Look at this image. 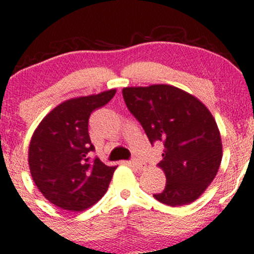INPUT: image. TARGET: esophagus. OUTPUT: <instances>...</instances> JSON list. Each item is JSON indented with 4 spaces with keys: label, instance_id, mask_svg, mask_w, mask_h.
Masks as SVG:
<instances>
[{
    "label": "esophagus",
    "instance_id": "obj_1",
    "mask_svg": "<svg viewBox=\"0 0 254 254\" xmlns=\"http://www.w3.org/2000/svg\"><path fill=\"white\" fill-rule=\"evenodd\" d=\"M127 165L131 166V167L138 168V170H142V168H143V165H142L139 161H137V160H131V161H127Z\"/></svg>",
    "mask_w": 254,
    "mask_h": 254
}]
</instances>
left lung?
Masks as SVG:
<instances>
[{
  "instance_id": "left-lung-1",
  "label": "left lung",
  "mask_w": 254,
  "mask_h": 254,
  "mask_svg": "<svg viewBox=\"0 0 254 254\" xmlns=\"http://www.w3.org/2000/svg\"><path fill=\"white\" fill-rule=\"evenodd\" d=\"M123 97L150 143H164L157 166L166 176V188L154 197L171 206L194 202L216 177L222 160L221 133L210 111L170 84L125 87Z\"/></svg>"
}]
</instances>
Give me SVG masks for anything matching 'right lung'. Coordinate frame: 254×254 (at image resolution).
I'll use <instances>...</instances> for the list:
<instances>
[{
	"label": "right lung",
	"mask_w": 254,
	"mask_h": 254,
	"mask_svg": "<svg viewBox=\"0 0 254 254\" xmlns=\"http://www.w3.org/2000/svg\"><path fill=\"white\" fill-rule=\"evenodd\" d=\"M116 89L63 101L50 111L32 135L28 166L32 179L49 202L63 210L83 211L107 191L117 166L95 157L88 119L115 97Z\"/></svg>",
	"instance_id": "add662e5"
}]
</instances>
